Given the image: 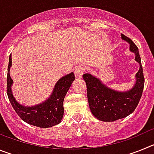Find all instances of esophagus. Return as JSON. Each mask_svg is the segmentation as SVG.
Instances as JSON below:
<instances>
[{
    "mask_svg": "<svg viewBox=\"0 0 154 154\" xmlns=\"http://www.w3.org/2000/svg\"><path fill=\"white\" fill-rule=\"evenodd\" d=\"M85 72V67L83 66H79V68L75 69V75L76 78H82V74Z\"/></svg>",
    "mask_w": 154,
    "mask_h": 154,
    "instance_id": "34e87169",
    "label": "esophagus"
}]
</instances>
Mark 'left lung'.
I'll return each instance as SVG.
<instances>
[{
  "label": "left lung",
  "mask_w": 154,
  "mask_h": 154,
  "mask_svg": "<svg viewBox=\"0 0 154 154\" xmlns=\"http://www.w3.org/2000/svg\"><path fill=\"white\" fill-rule=\"evenodd\" d=\"M121 38L130 43V50L135 54V60L140 64V69L136 74V83L130 90L118 92L109 89L91 74L86 73L82 75L86 83L91 112L95 117L104 122H113L131 114L137 108L143 90L144 76L138 48L123 34Z\"/></svg>",
  "instance_id": "8db88e82"
}]
</instances>
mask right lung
Returning a JSON list of instances; mask_svg holds the SVG:
<instances>
[{"label":"right lung","mask_w":154,"mask_h":154,"mask_svg":"<svg viewBox=\"0 0 154 154\" xmlns=\"http://www.w3.org/2000/svg\"><path fill=\"white\" fill-rule=\"evenodd\" d=\"M11 62V54L7 76V94L12 107L17 115L28 124L40 128H48L58 125L63 117V101L65 95L75 80L74 73L71 72L58 80L51 96L44 103L34 106H24L16 101L11 92L13 80L11 78L9 72Z\"/></svg>","instance_id":"obj_1"}]
</instances>
